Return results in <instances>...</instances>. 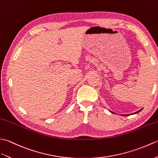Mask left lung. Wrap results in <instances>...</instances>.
<instances>
[{
    "instance_id": "left-lung-1",
    "label": "left lung",
    "mask_w": 158,
    "mask_h": 158,
    "mask_svg": "<svg viewBox=\"0 0 158 158\" xmlns=\"http://www.w3.org/2000/svg\"><path fill=\"white\" fill-rule=\"evenodd\" d=\"M142 110V109H141V110H139L138 111H136V112H135V113H134V114H136V113H138V112H139V111H141ZM112 112V111H111ZM112 113H113V112H112ZM130 115V114H129ZM128 115V114H127V115Z\"/></svg>"
}]
</instances>
